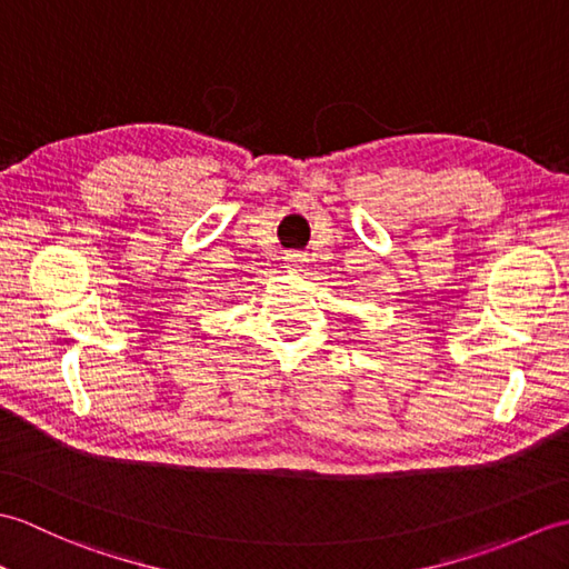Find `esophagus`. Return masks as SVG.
<instances>
[{
	"mask_svg": "<svg viewBox=\"0 0 569 569\" xmlns=\"http://www.w3.org/2000/svg\"><path fill=\"white\" fill-rule=\"evenodd\" d=\"M306 261H308L306 253H286V269H291V271L303 269Z\"/></svg>",
	"mask_w": 569,
	"mask_h": 569,
	"instance_id": "34e87169",
	"label": "esophagus"
}]
</instances>
